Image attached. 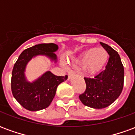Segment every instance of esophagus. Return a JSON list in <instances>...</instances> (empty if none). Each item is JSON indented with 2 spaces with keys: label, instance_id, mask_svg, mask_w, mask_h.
Instances as JSON below:
<instances>
[{
  "label": "esophagus",
  "instance_id": "34e87169",
  "mask_svg": "<svg viewBox=\"0 0 135 135\" xmlns=\"http://www.w3.org/2000/svg\"><path fill=\"white\" fill-rule=\"evenodd\" d=\"M74 74V72L73 71H69L68 72V76H69V79H70L71 78V76H73Z\"/></svg>",
  "mask_w": 135,
  "mask_h": 135
}]
</instances>
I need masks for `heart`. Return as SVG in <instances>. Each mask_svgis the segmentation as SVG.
Segmentation results:
<instances>
[{
  "instance_id": "obj_1",
  "label": "heart",
  "mask_w": 135,
  "mask_h": 135,
  "mask_svg": "<svg viewBox=\"0 0 135 135\" xmlns=\"http://www.w3.org/2000/svg\"><path fill=\"white\" fill-rule=\"evenodd\" d=\"M108 59L107 51L103 47L90 48L74 59V64L83 66V73L94 75L104 67Z\"/></svg>"
}]
</instances>
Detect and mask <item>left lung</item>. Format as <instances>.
<instances>
[{"label": "left lung", "mask_w": 135, "mask_h": 135, "mask_svg": "<svg viewBox=\"0 0 135 135\" xmlns=\"http://www.w3.org/2000/svg\"><path fill=\"white\" fill-rule=\"evenodd\" d=\"M100 43L109 55L105 69L94 78H84L86 90L79 96L85 105L95 109L108 107L119 98L124 77V66L118 53L108 45Z\"/></svg>", "instance_id": "1"}]
</instances>
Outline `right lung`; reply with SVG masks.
<instances>
[{
    "mask_svg": "<svg viewBox=\"0 0 135 135\" xmlns=\"http://www.w3.org/2000/svg\"><path fill=\"white\" fill-rule=\"evenodd\" d=\"M59 46L54 43H42L29 47L22 52L13 66L11 76V91L19 104L31 111L47 108L56 95L59 84L66 81L68 76H56L47 71L33 82H29L25 76L27 65L32 58L45 56L57 62L55 52Z\"/></svg>",
    "mask_w": 135,
    "mask_h": 135,
    "instance_id": "right-lung-1",
    "label": "right lung"
}]
</instances>
